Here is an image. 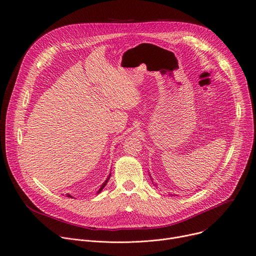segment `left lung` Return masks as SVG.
<instances>
[{"label": "left lung", "mask_w": 256, "mask_h": 256, "mask_svg": "<svg viewBox=\"0 0 256 256\" xmlns=\"http://www.w3.org/2000/svg\"><path fill=\"white\" fill-rule=\"evenodd\" d=\"M150 178H151V176H150Z\"/></svg>", "instance_id": "left-lung-1"}]
</instances>
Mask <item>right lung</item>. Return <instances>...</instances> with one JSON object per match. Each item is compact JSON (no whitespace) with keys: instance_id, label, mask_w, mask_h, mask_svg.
Listing matches in <instances>:
<instances>
[{"instance_id":"obj_1","label":"right lung","mask_w":256,"mask_h":256,"mask_svg":"<svg viewBox=\"0 0 256 256\" xmlns=\"http://www.w3.org/2000/svg\"><path fill=\"white\" fill-rule=\"evenodd\" d=\"M110 176H111V174L108 176V178H107V180L102 184V186H101V188L99 189V191L97 192V194H99V193H101V191L104 189V187H105V186H106V184L108 182V180H109V178H110ZM67 197H69V198H74L72 195H69V194H67Z\"/></svg>"}]
</instances>
